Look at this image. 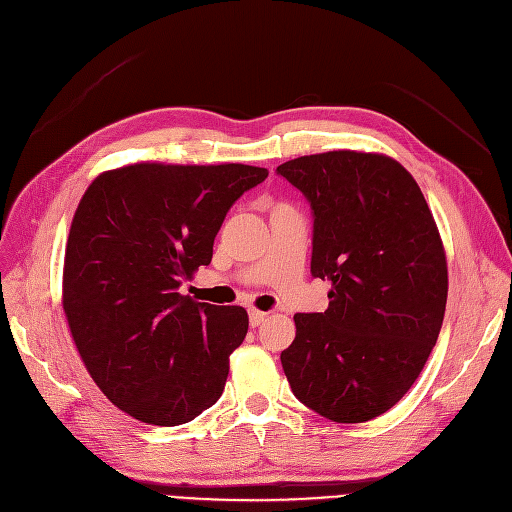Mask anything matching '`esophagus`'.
<instances>
[{
    "instance_id": "34e87169",
    "label": "esophagus",
    "mask_w": 512,
    "mask_h": 512,
    "mask_svg": "<svg viewBox=\"0 0 512 512\" xmlns=\"http://www.w3.org/2000/svg\"><path fill=\"white\" fill-rule=\"evenodd\" d=\"M266 312H261V310H249V320H251V327H259L263 320H266Z\"/></svg>"
}]
</instances>
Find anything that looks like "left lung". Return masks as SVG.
<instances>
[{
  "label": "left lung",
  "instance_id": "obj_1",
  "mask_svg": "<svg viewBox=\"0 0 512 512\" xmlns=\"http://www.w3.org/2000/svg\"><path fill=\"white\" fill-rule=\"evenodd\" d=\"M276 170L312 204V276L331 282L325 312L293 316L282 369L323 418L369 422L403 399L439 339L449 280L437 221L386 154L333 149Z\"/></svg>",
  "mask_w": 512,
  "mask_h": 512
}]
</instances>
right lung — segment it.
<instances>
[{"mask_svg":"<svg viewBox=\"0 0 512 512\" xmlns=\"http://www.w3.org/2000/svg\"><path fill=\"white\" fill-rule=\"evenodd\" d=\"M266 177L238 162H137L105 170L75 208L65 318L94 384L135 420L177 426L219 401L249 314L179 285L211 263L230 206Z\"/></svg>","mask_w":512,"mask_h":512,"instance_id":"1","label":"right lung"}]
</instances>
